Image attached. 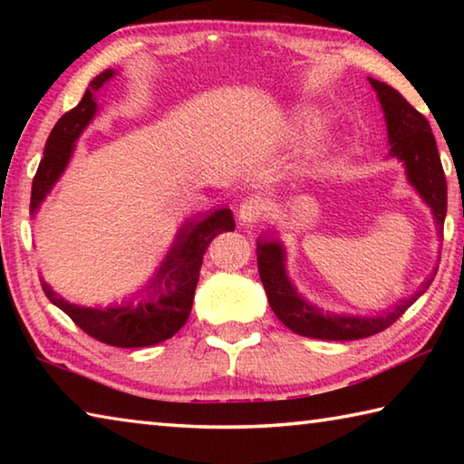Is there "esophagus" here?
<instances>
[{
	"label": "esophagus",
	"mask_w": 464,
	"mask_h": 464,
	"mask_svg": "<svg viewBox=\"0 0 464 464\" xmlns=\"http://www.w3.org/2000/svg\"><path fill=\"white\" fill-rule=\"evenodd\" d=\"M266 213V202L260 196H249L247 200L239 204V221L243 225H254L260 221V217Z\"/></svg>",
	"instance_id": "obj_1"
}]
</instances>
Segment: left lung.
Here are the masks:
<instances>
[{
  "mask_svg": "<svg viewBox=\"0 0 464 464\" xmlns=\"http://www.w3.org/2000/svg\"><path fill=\"white\" fill-rule=\"evenodd\" d=\"M371 85L379 96L384 122H387L391 143L389 155L403 161L407 179L431 208L438 231L442 233L446 217V178L430 122L391 85L379 80H371ZM285 262L286 251L280 241H266L264 237L257 239V270H260L262 285L266 295H268L274 315L295 334L315 337V340L348 342L382 332V329L395 324L426 293L431 280H434V274H431L418 293L403 298L395 307L382 311L376 317L337 315V313L315 307L298 295V290L288 278Z\"/></svg>",
  "mask_w": 464,
  "mask_h": 464,
  "instance_id": "left-lung-1",
  "label": "left lung"
}]
</instances>
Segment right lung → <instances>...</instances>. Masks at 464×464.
I'll list each match as a JSON object with an SVG mask.
<instances>
[{
	"label": "right lung",
	"mask_w": 464,
	"mask_h": 464,
	"mask_svg": "<svg viewBox=\"0 0 464 464\" xmlns=\"http://www.w3.org/2000/svg\"><path fill=\"white\" fill-rule=\"evenodd\" d=\"M114 73V69H106L93 77L80 104L63 114L53 127L44 145V157L33 179V196H30V213L33 215L41 208L46 194L65 171L73 155L75 140L80 139L83 129L98 112V92L104 88L106 82L112 80ZM233 229L235 221L229 208H218L202 218L184 221L182 229L176 235L174 246L169 247L153 278L147 282V286L140 288V293H137V302L132 298L129 303L106 309L80 307V304L67 303L46 282H43V290L53 304L65 311L73 319V324L93 340L116 345V348L155 345L169 340L171 335L178 334L179 327H184L192 311L204 251L218 233Z\"/></svg>",
	"instance_id": "obj_1"
}]
</instances>
